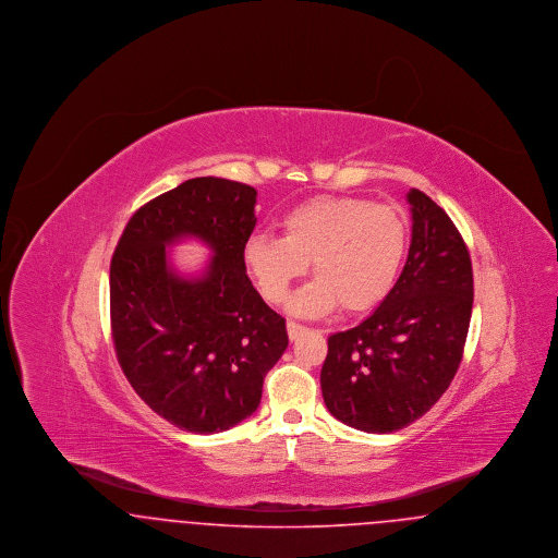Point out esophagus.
I'll return each instance as SVG.
<instances>
[{
    "label": "esophagus",
    "mask_w": 558,
    "mask_h": 558,
    "mask_svg": "<svg viewBox=\"0 0 558 558\" xmlns=\"http://www.w3.org/2000/svg\"><path fill=\"white\" fill-rule=\"evenodd\" d=\"M287 330H289V339H291V341H296V339H299L307 328H305V326H301V324H296V322H292L291 319V322L287 324Z\"/></svg>",
    "instance_id": "34e87169"
}]
</instances>
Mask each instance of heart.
Wrapping results in <instances>:
<instances>
[{
  "label": "heart",
  "instance_id": "heart-1",
  "mask_svg": "<svg viewBox=\"0 0 558 558\" xmlns=\"http://www.w3.org/2000/svg\"><path fill=\"white\" fill-rule=\"evenodd\" d=\"M280 230L282 239L248 236L242 259L269 303H282L312 262L316 280L289 305L299 316L380 305L398 284L410 234L396 207L355 196L310 198L280 217Z\"/></svg>",
  "mask_w": 558,
  "mask_h": 558
}]
</instances>
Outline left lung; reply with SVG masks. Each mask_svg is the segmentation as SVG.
Masks as SVG:
<instances>
[{"instance_id": "1", "label": "left lung", "mask_w": 558, "mask_h": 558, "mask_svg": "<svg viewBox=\"0 0 558 558\" xmlns=\"http://www.w3.org/2000/svg\"><path fill=\"white\" fill-rule=\"evenodd\" d=\"M412 242L396 289L374 314L328 337L319 385L328 412L366 433L412 425L446 393L473 312L471 255L453 221L410 190Z\"/></svg>"}]
</instances>
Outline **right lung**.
Returning a JSON list of instances; mask_svg holds the SVG:
<instances>
[{
    "label": "right lung",
    "instance_id": "right-lung-1",
    "mask_svg": "<svg viewBox=\"0 0 558 558\" xmlns=\"http://www.w3.org/2000/svg\"><path fill=\"white\" fill-rule=\"evenodd\" d=\"M257 190L187 180L133 213L110 262V328L121 371L159 416L209 435L248 418L267 372L289 345L287 322L246 276ZM203 239L214 251L201 277H180L166 246Z\"/></svg>",
    "mask_w": 558,
    "mask_h": 558
}]
</instances>
